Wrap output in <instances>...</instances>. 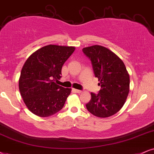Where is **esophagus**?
Returning a JSON list of instances; mask_svg holds the SVG:
<instances>
[{"instance_id":"esophagus-1","label":"esophagus","mask_w":154,"mask_h":154,"mask_svg":"<svg viewBox=\"0 0 154 154\" xmlns=\"http://www.w3.org/2000/svg\"><path fill=\"white\" fill-rule=\"evenodd\" d=\"M73 91L75 92V93H77V94H81V93L82 92V91H81L78 90V89H75V88L73 89Z\"/></svg>"}]
</instances>
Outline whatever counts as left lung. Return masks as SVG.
Segmentation results:
<instances>
[{
  "mask_svg": "<svg viewBox=\"0 0 154 154\" xmlns=\"http://www.w3.org/2000/svg\"><path fill=\"white\" fill-rule=\"evenodd\" d=\"M91 60L95 76L100 90L97 95L91 93V99L87 110L98 118L116 114L126 102L129 93L130 77L123 60L106 47L94 45L83 48Z\"/></svg>",
  "mask_w": 154,
  "mask_h": 154,
  "instance_id": "1",
  "label": "left lung"
}]
</instances>
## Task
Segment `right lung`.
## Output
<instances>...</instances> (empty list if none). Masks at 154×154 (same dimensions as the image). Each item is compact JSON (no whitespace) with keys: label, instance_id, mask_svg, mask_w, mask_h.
Instances as JSON below:
<instances>
[{"label":"right lung","instance_id":"obj_1","mask_svg":"<svg viewBox=\"0 0 154 154\" xmlns=\"http://www.w3.org/2000/svg\"><path fill=\"white\" fill-rule=\"evenodd\" d=\"M75 49L74 46L48 45L26 60L18 87L25 104L33 114L48 117L63 109L71 88L58 86L54 81L61 78L62 66Z\"/></svg>","mask_w":154,"mask_h":154}]
</instances>
